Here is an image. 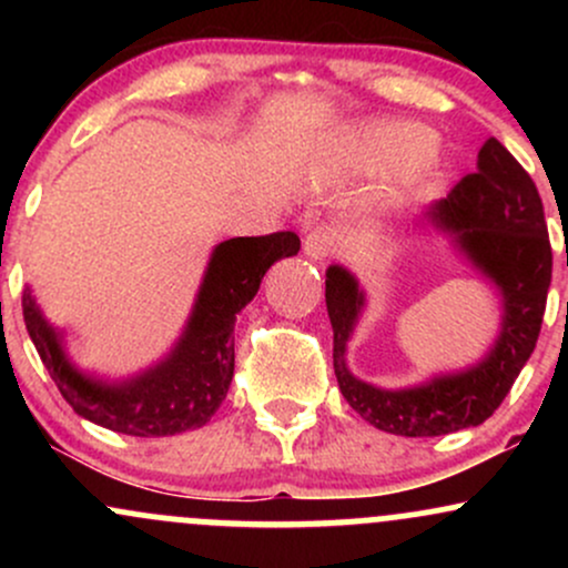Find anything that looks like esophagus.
<instances>
[{
	"instance_id": "esophagus-1",
	"label": "esophagus",
	"mask_w": 568,
	"mask_h": 568,
	"mask_svg": "<svg viewBox=\"0 0 568 568\" xmlns=\"http://www.w3.org/2000/svg\"><path fill=\"white\" fill-rule=\"evenodd\" d=\"M334 247H336V234L334 230H328V226H317V230H312L304 240V253L306 258H312V262H325V258L334 253Z\"/></svg>"
}]
</instances>
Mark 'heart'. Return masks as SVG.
I'll return each instance as SVG.
<instances>
[{
    "instance_id": "b5f03b06",
    "label": "heart",
    "mask_w": 568,
    "mask_h": 568,
    "mask_svg": "<svg viewBox=\"0 0 568 568\" xmlns=\"http://www.w3.org/2000/svg\"><path fill=\"white\" fill-rule=\"evenodd\" d=\"M349 165L361 173H389L382 192L384 205L408 200L422 181L440 165V143L419 122L374 120L349 139Z\"/></svg>"
}]
</instances>
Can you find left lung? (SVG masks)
Wrapping results in <instances>:
<instances>
[{
  "label": "left lung",
  "mask_w": 568,
  "mask_h": 568,
  "mask_svg": "<svg viewBox=\"0 0 568 568\" xmlns=\"http://www.w3.org/2000/svg\"><path fill=\"white\" fill-rule=\"evenodd\" d=\"M416 226L446 234L456 253L497 288L499 328L480 361L410 387H376L347 366V344L366 310V291L347 266L325 270V304L334 325L338 389L349 406L384 433L435 438L484 425L510 393L537 347L552 251L537 186L497 139L478 152V171L427 205Z\"/></svg>",
  "instance_id": "1"
}]
</instances>
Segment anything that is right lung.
<instances>
[{
	"label": "right lung",
	"instance_id": "add662e5",
	"mask_svg": "<svg viewBox=\"0 0 568 568\" xmlns=\"http://www.w3.org/2000/svg\"><path fill=\"white\" fill-rule=\"evenodd\" d=\"M293 232L232 237L213 247L184 331L165 357L122 379L82 371L71 361L63 331L23 291V321L63 400L82 419L135 438H165L211 422L234 376V323L272 264L296 256Z\"/></svg>",
	"mask_w": 568,
	"mask_h": 568
}]
</instances>
